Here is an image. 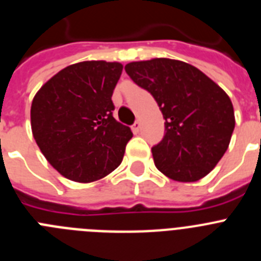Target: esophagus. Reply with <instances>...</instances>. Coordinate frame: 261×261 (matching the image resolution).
<instances>
[{
    "label": "esophagus",
    "mask_w": 261,
    "mask_h": 261,
    "mask_svg": "<svg viewBox=\"0 0 261 261\" xmlns=\"http://www.w3.org/2000/svg\"><path fill=\"white\" fill-rule=\"evenodd\" d=\"M130 128H132L133 133H138V132H140V128H141V124H140V121L137 120V121H135V124H133Z\"/></svg>",
    "instance_id": "1"
}]
</instances>
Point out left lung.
<instances>
[{"mask_svg": "<svg viewBox=\"0 0 261 261\" xmlns=\"http://www.w3.org/2000/svg\"><path fill=\"white\" fill-rule=\"evenodd\" d=\"M125 71L158 103L165 121L153 146L159 171L176 181L206 176L227 150L235 126L229 95L195 66L171 59L129 62Z\"/></svg>", "mask_w": 261, "mask_h": 261, "instance_id": "left-lung-1", "label": "left lung"}]
</instances>
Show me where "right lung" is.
<instances>
[{
  "label": "right lung",
  "instance_id": "obj_1",
  "mask_svg": "<svg viewBox=\"0 0 261 261\" xmlns=\"http://www.w3.org/2000/svg\"><path fill=\"white\" fill-rule=\"evenodd\" d=\"M120 62L84 61L45 82L31 105V129L39 149L62 176L90 183L121 163L130 128L112 116Z\"/></svg>",
  "mask_w": 261,
  "mask_h": 261
}]
</instances>
